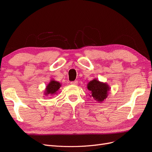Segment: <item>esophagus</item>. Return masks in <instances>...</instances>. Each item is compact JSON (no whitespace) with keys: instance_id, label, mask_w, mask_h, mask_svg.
<instances>
[{"instance_id":"34e87169","label":"esophagus","mask_w":152,"mask_h":152,"mask_svg":"<svg viewBox=\"0 0 152 152\" xmlns=\"http://www.w3.org/2000/svg\"><path fill=\"white\" fill-rule=\"evenodd\" d=\"M70 84H71L72 85L75 86V85H77V84H78V81H77V80H75V81H73V82H71Z\"/></svg>"}]
</instances>
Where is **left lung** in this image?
I'll return each mask as SVG.
<instances>
[{
	"label": "left lung",
	"instance_id": "8db88e82",
	"mask_svg": "<svg viewBox=\"0 0 152 152\" xmlns=\"http://www.w3.org/2000/svg\"><path fill=\"white\" fill-rule=\"evenodd\" d=\"M87 87L91 92L90 97H93L94 100L99 103L103 102V101L107 99L108 91L110 90V86L107 83L100 82L96 79L91 80L87 84Z\"/></svg>",
	"mask_w": 152,
	"mask_h": 152
}]
</instances>
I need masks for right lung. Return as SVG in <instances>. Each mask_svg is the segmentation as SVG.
<instances>
[{"label": "right lung", "mask_w": 152, "mask_h": 152, "mask_svg": "<svg viewBox=\"0 0 152 152\" xmlns=\"http://www.w3.org/2000/svg\"><path fill=\"white\" fill-rule=\"evenodd\" d=\"M61 86V85L59 82L53 79L49 82V83L47 85L46 87H45L44 94L45 96H53L54 94H56Z\"/></svg>", "instance_id": "add662e5"}]
</instances>
